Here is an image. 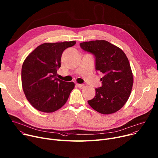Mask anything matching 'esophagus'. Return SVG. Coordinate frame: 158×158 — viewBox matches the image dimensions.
I'll list each match as a JSON object with an SVG mask.
<instances>
[{"label":"esophagus","instance_id":"obj_1","mask_svg":"<svg viewBox=\"0 0 158 158\" xmlns=\"http://www.w3.org/2000/svg\"><path fill=\"white\" fill-rule=\"evenodd\" d=\"M77 86L78 87V88H80V89H83V88H84V87H85V85L83 84H79V83H77Z\"/></svg>","mask_w":158,"mask_h":158}]
</instances>
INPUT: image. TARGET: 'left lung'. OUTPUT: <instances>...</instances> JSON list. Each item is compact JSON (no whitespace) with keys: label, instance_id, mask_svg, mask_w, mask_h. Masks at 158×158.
I'll use <instances>...</instances> for the list:
<instances>
[{"label":"left lung","instance_id":"obj_1","mask_svg":"<svg viewBox=\"0 0 158 158\" xmlns=\"http://www.w3.org/2000/svg\"><path fill=\"white\" fill-rule=\"evenodd\" d=\"M80 45L85 51L94 55L96 70L104 75L101 78L102 86L95 89V96L88 101L89 104L101 114L116 113L128 101L133 83L126 54L106 40L85 42Z\"/></svg>","mask_w":158,"mask_h":158}]
</instances>
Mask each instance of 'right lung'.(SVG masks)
<instances>
[{
    "label": "right lung",
    "mask_w": 158,
    "mask_h": 158,
    "mask_svg": "<svg viewBox=\"0 0 158 158\" xmlns=\"http://www.w3.org/2000/svg\"><path fill=\"white\" fill-rule=\"evenodd\" d=\"M75 44V41L44 43L24 60L21 69L23 90L36 110L52 113L68 101L75 83L56 78L57 70L60 67L63 51Z\"/></svg>",
    "instance_id": "obj_1"
}]
</instances>
